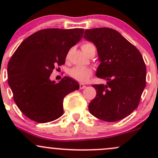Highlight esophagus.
Returning <instances> with one entry per match:
<instances>
[{
  "mask_svg": "<svg viewBox=\"0 0 158 158\" xmlns=\"http://www.w3.org/2000/svg\"><path fill=\"white\" fill-rule=\"evenodd\" d=\"M85 88H86V85H85L82 84V83H80V84H79V88H80V89H84Z\"/></svg>",
  "mask_w": 158,
  "mask_h": 158,
  "instance_id": "34e87169",
  "label": "esophagus"
}]
</instances>
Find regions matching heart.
Segmentation results:
<instances>
[{
    "label": "heart",
    "instance_id": "b5f03b06",
    "mask_svg": "<svg viewBox=\"0 0 158 158\" xmlns=\"http://www.w3.org/2000/svg\"><path fill=\"white\" fill-rule=\"evenodd\" d=\"M92 48H95L93 44L90 42L84 43L81 45V49L85 54L88 53L89 50ZM69 74L72 78H73L76 80L85 82L88 81L90 76L92 75V70L89 68H85V67H74L71 68L69 71Z\"/></svg>",
    "mask_w": 158,
    "mask_h": 158
}]
</instances>
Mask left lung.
<instances>
[{
    "instance_id": "obj_1",
    "label": "left lung",
    "mask_w": 158,
    "mask_h": 158,
    "mask_svg": "<svg viewBox=\"0 0 158 158\" xmlns=\"http://www.w3.org/2000/svg\"><path fill=\"white\" fill-rule=\"evenodd\" d=\"M83 37L96 46L100 61L97 77L106 85H94L97 96L90 113L106 122L126 118L138 106L146 87V68L142 55L119 32L108 27L86 30Z\"/></svg>"
}]
</instances>
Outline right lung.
Masks as SVG:
<instances>
[{"label":"right lung","instance_id":"add662e5","mask_svg":"<svg viewBox=\"0 0 158 158\" xmlns=\"http://www.w3.org/2000/svg\"><path fill=\"white\" fill-rule=\"evenodd\" d=\"M83 32L81 28L39 30L23 40L11 57L8 84L16 105L29 119L48 123L64 113V98L79 89V83L68 77L56 83L50 77L56 65L64 64L69 50Z\"/></svg>","mask_w":158,"mask_h":158}]
</instances>
